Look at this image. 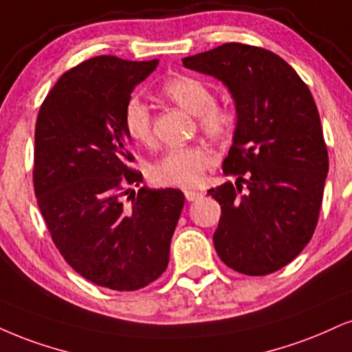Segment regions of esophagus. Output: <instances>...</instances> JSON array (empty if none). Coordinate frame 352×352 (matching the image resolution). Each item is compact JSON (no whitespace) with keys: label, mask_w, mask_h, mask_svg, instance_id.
Masks as SVG:
<instances>
[{"label":"esophagus","mask_w":352,"mask_h":352,"mask_svg":"<svg viewBox=\"0 0 352 352\" xmlns=\"http://www.w3.org/2000/svg\"><path fill=\"white\" fill-rule=\"evenodd\" d=\"M201 197H203V192H198V190H185V198H187L188 201H195Z\"/></svg>","instance_id":"obj_1"}]
</instances>
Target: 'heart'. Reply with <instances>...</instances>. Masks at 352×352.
I'll return each mask as SVG.
<instances>
[{
  "label": "heart",
  "mask_w": 352,
  "mask_h": 352,
  "mask_svg": "<svg viewBox=\"0 0 352 352\" xmlns=\"http://www.w3.org/2000/svg\"><path fill=\"white\" fill-rule=\"evenodd\" d=\"M162 91L182 109L197 116L200 129L210 138H228L238 124L236 109L230 104H214L217 95L205 80L185 75L175 77L164 85ZM124 128L133 141L151 142L152 116L139 96H131L126 101ZM213 160V154L203 146L170 147L151 165V177L160 185L190 188L200 184L203 173Z\"/></svg>",
  "instance_id": "heart-1"
}]
</instances>
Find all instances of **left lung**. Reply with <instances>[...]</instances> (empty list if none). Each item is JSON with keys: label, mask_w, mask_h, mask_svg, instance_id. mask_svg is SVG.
I'll return each mask as SVG.
<instances>
[{"label": "left lung", "mask_w": 352, "mask_h": 352, "mask_svg": "<svg viewBox=\"0 0 352 352\" xmlns=\"http://www.w3.org/2000/svg\"><path fill=\"white\" fill-rule=\"evenodd\" d=\"M182 62L223 82L238 113L223 162L236 184L208 190L221 205L214 249L236 272L272 274L303 251L318 223L328 151L315 100L289 63L254 45L230 42Z\"/></svg>", "instance_id": "8db88e82"}]
</instances>
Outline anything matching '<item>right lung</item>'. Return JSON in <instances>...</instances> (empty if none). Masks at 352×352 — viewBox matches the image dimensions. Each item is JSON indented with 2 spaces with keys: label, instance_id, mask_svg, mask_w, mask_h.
I'll return each mask as SVG.
<instances>
[{
  "label": "right lung",
  "instance_id": "1",
  "mask_svg": "<svg viewBox=\"0 0 352 352\" xmlns=\"http://www.w3.org/2000/svg\"><path fill=\"white\" fill-rule=\"evenodd\" d=\"M157 58L131 62L98 55L62 75L36 122L34 192L54 244L82 277L111 290H139L167 269L185 197L139 188L129 168L124 104Z\"/></svg>",
  "mask_w": 352,
  "mask_h": 352
}]
</instances>
